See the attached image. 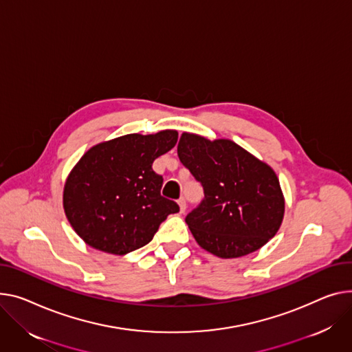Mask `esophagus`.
Segmentation results:
<instances>
[{
    "mask_svg": "<svg viewBox=\"0 0 352 352\" xmlns=\"http://www.w3.org/2000/svg\"><path fill=\"white\" fill-rule=\"evenodd\" d=\"M178 205H179V212L184 214L185 209H186V202H185V199H184V198H179V199H178Z\"/></svg>",
    "mask_w": 352,
    "mask_h": 352,
    "instance_id": "obj_1",
    "label": "esophagus"
}]
</instances>
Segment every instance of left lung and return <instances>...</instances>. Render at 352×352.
Here are the masks:
<instances>
[{
  "label": "left lung",
  "mask_w": 352,
  "mask_h": 352,
  "mask_svg": "<svg viewBox=\"0 0 352 352\" xmlns=\"http://www.w3.org/2000/svg\"><path fill=\"white\" fill-rule=\"evenodd\" d=\"M179 161L204 186L205 198L185 218L197 243L222 259L265 246L285 217V197L270 166L233 143L182 133Z\"/></svg>",
  "instance_id": "8db88e82"
}]
</instances>
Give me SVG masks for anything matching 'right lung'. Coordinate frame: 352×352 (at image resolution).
Here are the masks:
<instances>
[{
  "label": "right lung",
  "instance_id": "1",
  "mask_svg": "<svg viewBox=\"0 0 352 352\" xmlns=\"http://www.w3.org/2000/svg\"><path fill=\"white\" fill-rule=\"evenodd\" d=\"M178 140L175 130L126 134L89 148L66 178L65 215L89 246L126 254L147 245L177 202L161 197L153 162Z\"/></svg>",
  "mask_w": 352,
  "mask_h": 352
}]
</instances>
